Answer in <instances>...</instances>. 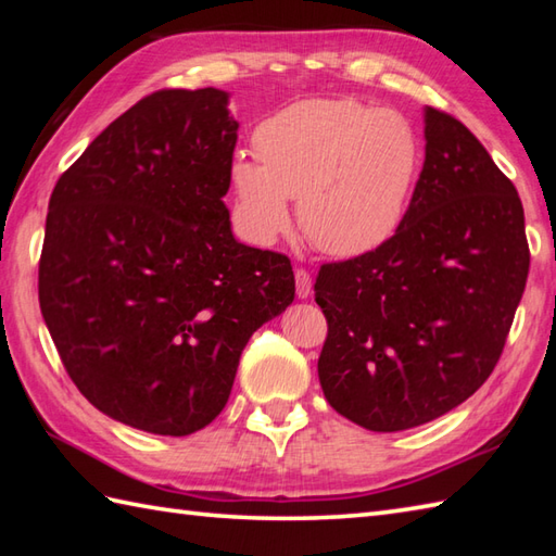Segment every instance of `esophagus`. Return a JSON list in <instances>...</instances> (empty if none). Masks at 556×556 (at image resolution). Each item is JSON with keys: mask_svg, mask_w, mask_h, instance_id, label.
Returning <instances> with one entry per match:
<instances>
[{"mask_svg": "<svg viewBox=\"0 0 556 556\" xmlns=\"http://www.w3.org/2000/svg\"><path fill=\"white\" fill-rule=\"evenodd\" d=\"M311 293H313V279H311L308 271L301 267V269H296V296L308 299Z\"/></svg>", "mask_w": 556, "mask_h": 556, "instance_id": "1", "label": "esophagus"}]
</instances>
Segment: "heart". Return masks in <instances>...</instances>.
Masks as SVG:
<instances>
[{
  "instance_id": "1",
  "label": "heart",
  "mask_w": 556,
  "mask_h": 556,
  "mask_svg": "<svg viewBox=\"0 0 556 556\" xmlns=\"http://www.w3.org/2000/svg\"><path fill=\"white\" fill-rule=\"evenodd\" d=\"M255 160L236 157L231 184L253 239L269 243L299 222L327 255L356 257L387 243L406 217L422 167L406 114L356 98L289 104L257 126Z\"/></svg>"
}]
</instances>
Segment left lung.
<instances>
[{"label": "left lung", "instance_id": "1", "mask_svg": "<svg viewBox=\"0 0 556 556\" xmlns=\"http://www.w3.org/2000/svg\"><path fill=\"white\" fill-rule=\"evenodd\" d=\"M425 164L396 233L325 263L317 361L325 399L372 432L444 416L497 365L530 251L523 205L490 152L442 110H425Z\"/></svg>", "mask_w": 556, "mask_h": 556}]
</instances>
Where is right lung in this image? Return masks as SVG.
Instances as JSON below:
<instances>
[{"mask_svg":"<svg viewBox=\"0 0 556 556\" xmlns=\"http://www.w3.org/2000/svg\"><path fill=\"white\" fill-rule=\"evenodd\" d=\"M227 100H138L59 176L47 212L38 296L59 358L104 416L152 434L215 420L248 339L296 293L285 253L231 233Z\"/></svg>","mask_w":556,"mask_h":556,"instance_id":"obj_1","label":"right lung"}]
</instances>
